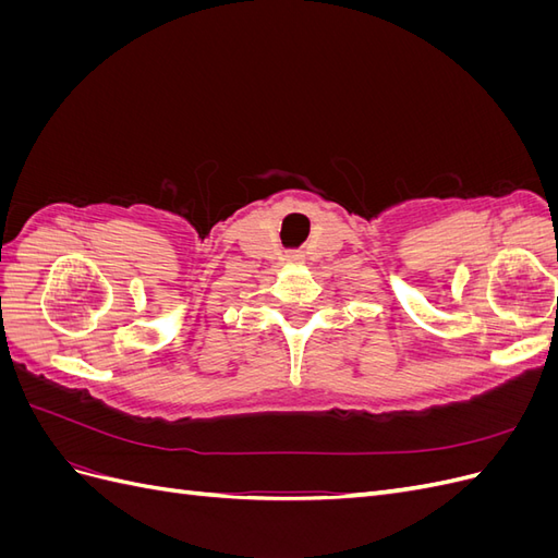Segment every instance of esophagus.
Returning <instances> with one entry per match:
<instances>
[{"label":"esophagus","mask_w":558,"mask_h":558,"mask_svg":"<svg viewBox=\"0 0 558 558\" xmlns=\"http://www.w3.org/2000/svg\"><path fill=\"white\" fill-rule=\"evenodd\" d=\"M295 258H298V256H295Z\"/></svg>","instance_id":"obj_1"}]
</instances>
